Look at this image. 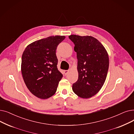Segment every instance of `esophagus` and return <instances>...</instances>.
Masks as SVG:
<instances>
[{
	"label": "esophagus",
	"mask_w": 134,
	"mask_h": 134,
	"mask_svg": "<svg viewBox=\"0 0 134 134\" xmlns=\"http://www.w3.org/2000/svg\"><path fill=\"white\" fill-rule=\"evenodd\" d=\"M68 72H69V71L68 70H65V71H64V74H65V75H67L68 73Z\"/></svg>",
	"instance_id": "34e87169"
}]
</instances>
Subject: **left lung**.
Instances as JSON below:
<instances>
[{"instance_id":"1","label":"left lung","mask_w":134,"mask_h":134,"mask_svg":"<svg viewBox=\"0 0 134 134\" xmlns=\"http://www.w3.org/2000/svg\"><path fill=\"white\" fill-rule=\"evenodd\" d=\"M77 53L78 79L72 85L75 94L89 98L99 91L106 80L109 67V57L103 45L91 36H69Z\"/></svg>"}]
</instances>
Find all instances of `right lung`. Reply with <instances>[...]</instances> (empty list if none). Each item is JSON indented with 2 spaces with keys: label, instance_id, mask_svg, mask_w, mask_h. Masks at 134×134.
<instances>
[{
  "label": "right lung",
  "instance_id": "obj_1",
  "mask_svg": "<svg viewBox=\"0 0 134 134\" xmlns=\"http://www.w3.org/2000/svg\"><path fill=\"white\" fill-rule=\"evenodd\" d=\"M65 38L55 36L37 40L29 44L23 53V79L32 94L41 99H46L55 94L63 77L57 67L56 50Z\"/></svg>",
  "mask_w": 134,
  "mask_h": 134
}]
</instances>
